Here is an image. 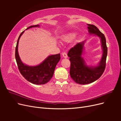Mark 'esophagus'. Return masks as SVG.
I'll return each mask as SVG.
<instances>
[{
	"instance_id": "1",
	"label": "esophagus",
	"mask_w": 121,
	"mask_h": 121,
	"mask_svg": "<svg viewBox=\"0 0 121 121\" xmlns=\"http://www.w3.org/2000/svg\"><path fill=\"white\" fill-rule=\"evenodd\" d=\"M62 56H63L65 58H67L68 57V56H67V54L65 53V52H63V53H62Z\"/></svg>"
}]
</instances>
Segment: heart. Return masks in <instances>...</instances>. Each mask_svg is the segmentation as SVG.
<instances>
[{
	"instance_id": "heart-1",
	"label": "heart",
	"mask_w": 121,
	"mask_h": 121,
	"mask_svg": "<svg viewBox=\"0 0 121 121\" xmlns=\"http://www.w3.org/2000/svg\"><path fill=\"white\" fill-rule=\"evenodd\" d=\"M76 36V34L74 32L69 33L65 36L64 40L66 42H70L75 38Z\"/></svg>"
}]
</instances>
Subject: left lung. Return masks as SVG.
<instances>
[{"label":"left lung","instance_id":"obj_1","mask_svg":"<svg viewBox=\"0 0 121 121\" xmlns=\"http://www.w3.org/2000/svg\"><path fill=\"white\" fill-rule=\"evenodd\" d=\"M90 35L97 36L100 38L102 54L101 60L96 65H88L82 56L84 51V44L86 40L79 42L69 50L68 56L71 61V77L79 84H88L92 83L99 78L105 69L106 59L108 54V48L106 44L105 36L93 25L87 24Z\"/></svg>","mask_w":121,"mask_h":121}]
</instances>
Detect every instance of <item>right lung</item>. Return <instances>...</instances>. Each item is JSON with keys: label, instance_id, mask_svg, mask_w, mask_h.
Returning a JSON list of instances; mask_svg holds the SVG:
<instances>
[{"label": "right lung", "instance_id": "right-lung-1", "mask_svg": "<svg viewBox=\"0 0 121 121\" xmlns=\"http://www.w3.org/2000/svg\"><path fill=\"white\" fill-rule=\"evenodd\" d=\"M39 27H40L39 25L31 26L27 28L26 30ZM24 32H22L20 35L16 47L15 57L18 69L21 74L28 81L36 85L45 84L48 82L52 77L55 68L60 59V54L50 55L47 56L42 63L34 66H30L23 63L18 52V45L20 37Z\"/></svg>", "mask_w": 121, "mask_h": 121}]
</instances>
